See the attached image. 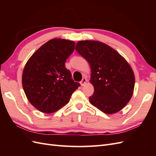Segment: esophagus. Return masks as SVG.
I'll use <instances>...</instances> for the list:
<instances>
[{"label":"esophagus","mask_w":156,"mask_h":156,"mask_svg":"<svg viewBox=\"0 0 156 156\" xmlns=\"http://www.w3.org/2000/svg\"><path fill=\"white\" fill-rule=\"evenodd\" d=\"M87 79H86V78H83V79H82V81H81V86H82V87L84 86V85H85V84H87Z\"/></svg>","instance_id":"esophagus-1"}]
</instances>
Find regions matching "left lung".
<instances>
[{
  "instance_id": "1",
  "label": "left lung",
  "mask_w": 156,
  "mask_h": 156,
  "mask_svg": "<svg viewBox=\"0 0 156 156\" xmlns=\"http://www.w3.org/2000/svg\"><path fill=\"white\" fill-rule=\"evenodd\" d=\"M75 50L85 58L91 68L90 82L94 94L92 105L106 114L122 109L133 96L135 75L131 66L119 52L101 41H79Z\"/></svg>"
}]
</instances>
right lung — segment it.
<instances>
[{
    "instance_id": "add662e5",
    "label": "right lung",
    "mask_w": 156,
    "mask_h": 156,
    "mask_svg": "<svg viewBox=\"0 0 156 156\" xmlns=\"http://www.w3.org/2000/svg\"><path fill=\"white\" fill-rule=\"evenodd\" d=\"M75 49V42L49 40L28 60L22 85L28 100L37 110L53 113L66 105L80 84L74 82L65 62Z\"/></svg>"
}]
</instances>
